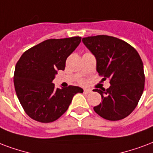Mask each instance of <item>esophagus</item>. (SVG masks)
<instances>
[{
    "instance_id": "esophagus-1",
    "label": "esophagus",
    "mask_w": 153,
    "mask_h": 153,
    "mask_svg": "<svg viewBox=\"0 0 153 153\" xmlns=\"http://www.w3.org/2000/svg\"><path fill=\"white\" fill-rule=\"evenodd\" d=\"M91 92V90L89 89H85L84 91H83V93H84V94H89Z\"/></svg>"
}]
</instances>
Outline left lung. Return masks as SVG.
<instances>
[{
    "mask_svg": "<svg viewBox=\"0 0 153 153\" xmlns=\"http://www.w3.org/2000/svg\"><path fill=\"white\" fill-rule=\"evenodd\" d=\"M96 58L97 70L103 80L110 79L108 89H95L102 102L94 111L108 120H120L138 104L144 88V66L136 49L124 41L108 35L82 38Z\"/></svg>",
    "mask_w": 153,
    "mask_h": 153,
    "instance_id": "1",
    "label": "left lung"
}]
</instances>
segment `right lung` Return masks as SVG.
<instances>
[{"label": "right lung", "mask_w": 153, "mask_h": 153, "mask_svg": "<svg viewBox=\"0 0 153 153\" xmlns=\"http://www.w3.org/2000/svg\"><path fill=\"white\" fill-rule=\"evenodd\" d=\"M81 42V37L48 39L24 52L15 66L13 82L22 108L30 118L51 123L68 109L79 87L55 88L57 71H63L66 58Z\"/></svg>", "instance_id": "obj_1"}]
</instances>
